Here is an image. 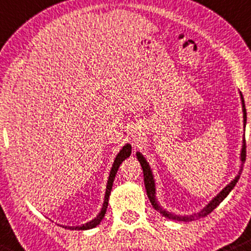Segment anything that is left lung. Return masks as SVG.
I'll list each match as a JSON object with an SVG mask.
<instances>
[{
    "instance_id": "obj_1",
    "label": "left lung",
    "mask_w": 251,
    "mask_h": 251,
    "mask_svg": "<svg viewBox=\"0 0 251 251\" xmlns=\"http://www.w3.org/2000/svg\"><path fill=\"white\" fill-rule=\"evenodd\" d=\"M240 97H242V103H243V114H244V125L245 123H247V109H245V103H244V98H243V94H240ZM245 137H244V142H243V148H242V153H240V157H242V162L244 163L245 162V158H247V145H245ZM137 159L138 162H140L141 167H142V170H143V180H145V186H146V191H147V196L148 199H150L151 203H152L153 207L155 208V210L158 211V212L160 213V215L163 216V217L168 218V220H173V221H180V222H190V221H195V220H199V218H202L205 217V216L210 215L211 212H212L213 210H215L216 207H217L218 205H220L221 202H222L223 200H225L226 198L228 196V194L230 193V191L233 190V187L235 186V184L238 182V180H239V176H240V173H242L243 170V167L242 169L239 170V174L235 176V179L233 180V181H230L229 184L227 185V186L223 189L222 191H221L220 194H218L217 196H216L215 199H213L212 201H211L210 203H208L207 206H206L203 210H201L199 213H195V215H191V216H176V215H173V213L168 212V211L163 210L162 207H160L159 205L157 203V200H155V186H154V180H153V175H152V172H151V168L150 165H148L147 160L143 158V155L141 154V153H137Z\"/></svg>"
}]
</instances>
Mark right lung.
<instances>
[{"instance_id": "add662e5", "label": "right lung", "mask_w": 251, "mask_h": 251, "mask_svg": "<svg viewBox=\"0 0 251 251\" xmlns=\"http://www.w3.org/2000/svg\"><path fill=\"white\" fill-rule=\"evenodd\" d=\"M130 154H131V146L126 145V146H124L123 150H121L120 152H119V154L116 155L115 160H114L113 168H111V170H110V175H109L108 185H106V191H105V199H104L103 207H101V211L99 212V215L97 216L94 220H92L91 222L86 223V225H82V226H79V227H65V228H69V229H72V230H74V229L75 230H86V229H92V228L97 227V226H98L99 223L101 222V220H103L104 216H105L106 208H108L109 195H110V191H111V187H113V182H114V179H115L116 172H118L119 167H120V164L123 163V160H125L126 158L130 157Z\"/></svg>"}]
</instances>
